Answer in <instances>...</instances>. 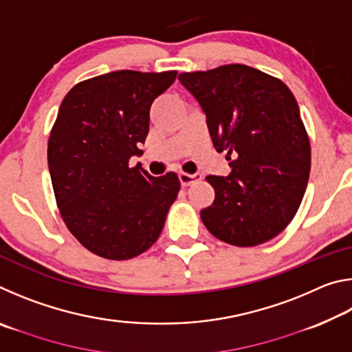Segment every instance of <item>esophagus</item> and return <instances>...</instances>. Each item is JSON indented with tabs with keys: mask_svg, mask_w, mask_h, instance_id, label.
Instances as JSON below:
<instances>
[{
	"mask_svg": "<svg viewBox=\"0 0 352 352\" xmlns=\"http://www.w3.org/2000/svg\"><path fill=\"white\" fill-rule=\"evenodd\" d=\"M201 178L200 174H186V172H180V183L182 186H190V184L199 182Z\"/></svg>",
	"mask_w": 352,
	"mask_h": 352,
	"instance_id": "34e87169",
	"label": "esophagus"
}]
</instances>
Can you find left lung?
Masks as SVG:
<instances>
[{"mask_svg":"<svg viewBox=\"0 0 352 352\" xmlns=\"http://www.w3.org/2000/svg\"><path fill=\"white\" fill-rule=\"evenodd\" d=\"M199 100L228 177L208 175L212 204L201 222L217 239L254 247L273 239L300 208L311 172V142L296 99L283 80L241 63L178 76Z\"/></svg>","mask_w":352,"mask_h":352,"instance_id":"8db88e82","label":"left lung"}]
</instances>
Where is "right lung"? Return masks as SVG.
<instances>
[{"label": "right lung", "mask_w": 352, "mask_h": 352, "mask_svg": "<svg viewBox=\"0 0 352 352\" xmlns=\"http://www.w3.org/2000/svg\"><path fill=\"white\" fill-rule=\"evenodd\" d=\"M177 71H111L62 100L47 166L65 225L88 252L111 261L144 253L162 234L180 190L175 172L152 177L129 162L148 133V111Z\"/></svg>", "instance_id": "obj_1"}]
</instances>
